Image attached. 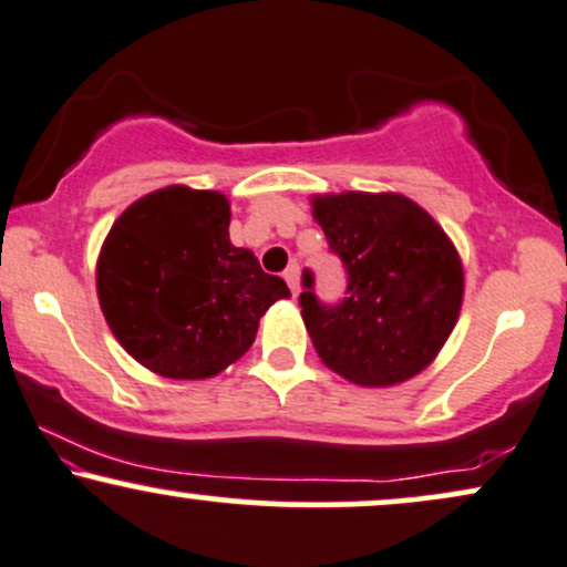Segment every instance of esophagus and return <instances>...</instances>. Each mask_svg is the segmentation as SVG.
I'll list each match as a JSON object with an SVG mask.
<instances>
[{
  "label": "esophagus",
  "mask_w": 567,
  "mask_h": 567,
  "mask_svg": "<svg viewBox=\"0 0 567 567\" xmlns=\"http://www.w3.org/2000/svg\"><path fill=\"white\" fill-rule=\"evenodd\" d=\"M285 282L290 285L292 296H298V292H301V269H298V264H290L288 269H285Z\"/></svg>",
  "instance_id": "obj_1"
}]
</instances>
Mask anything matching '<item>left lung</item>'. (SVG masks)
Wrapping results in <instances>:
<instances>
[{
    "mask_svg": "<svg viewBox=\"0 0 567 567\" xmlns=\"http://www.w3.org/2000/svg\"><path fill=\"white\" fill-rule=\"evenodd\" d=\"M313 221L349 271L322 306L303 271L301 317L319 359L364 388L399 385L439 357L465 296V269L441 224L399 193L311 197Z\"/></svg>",
    "mask_w": 567,
    "mask_h": 567,
    "instance_id": "left-lung-1",
    "label": "left lung"
}]
</instances>
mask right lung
I'll return each mask as SVG.
<instances>
[{"instance_id":"add662e5","label":"right lung","mask_w":567,"mask_h":567,"mask_svg":"<svg viewBox=\"0 0 567 567\" xmlns=\"http://www.w3.org/2000/svg\"><path fill=\"white\" fill-rule=\"evenodd\" d=\"M229 200L184 184L115 218L97 258V298L132 359L172 380H206L254 346L258 319L290 298L254 250L229 240Z\"/></svg>"}]
</instances>
